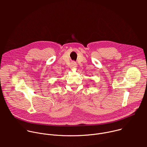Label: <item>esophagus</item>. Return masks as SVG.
Instances as JSON below:
<instances>
[{"label": "esophagus", "mask_w": 147, "mask_h": 147, "mask_svg": "<svg viewBox=\"0 0 147 147\" xmlns=\"http://www.w3.org/2000/svg\"><path fill=\"white\" fill-rule=\"evenodd\" d=\"M70 67L71 69H75L76 67H77V63L76 62H72L71 63V65H70Z\"/></svg>", "instance_id": "obj_1"}]
</instances>
